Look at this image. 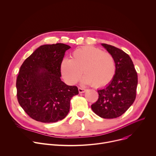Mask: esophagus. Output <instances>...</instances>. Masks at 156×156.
<instances>
[{
    "label": "esophagus",
    "mask_w": 156,
    "mask_h": 156,
    "mask_svg": "<svg viewBox=\"0 0 156 156\" xmlns=\"http://www.w3.org/2000/svg\"><path fill=\"white\" fill-rule=\"evenodd\" d=\"M78 91H79L80 93H84L86 91V89H84V88L78 87Z\"/></svg>",
    "instance_id": "1"
}]
</instances>
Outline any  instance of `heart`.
I'll return each mask as SVG.
<instances>
[{
    "label": "heart",
    "mask_w": 156,
    "mask_h": 156,
    "mask_svg": "<svg viewBox=\"0 0 156 156\" xmlns=\"http://www.w3.org/2000/svg\"><path fill=\"white\" fill-rule=\"evenodd\" d=\"M82 71L84 76L83 84L101 87L109 84L116 73V63L109 52L92 47H83L74 51L71 59L65 58L61 63L63 78L69 84H75L80 79Z\"/></svg>",
    "instance_id": "obj_1"
}]
</instances>
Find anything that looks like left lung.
Instances as JSON below:
<instances>
[{"mask_svg": "<svg viewBox=\"0 0 156 156\" xmlns=\"http://www.w3.org/2000/svg\"><path fill=\"white\" fill-rule=\"evenodd\" d=\"M112 54L116 63V73L112 81L98 90L99 98L91 105L93 112L103 119L121 116L134 102L136 95L138 75L129 56L122 50L102 44Z\"/></svg>", "mask_w": 156, "mask_h": 156, "instance_id": "obj_1", "label": "left lung"}]
</instances>
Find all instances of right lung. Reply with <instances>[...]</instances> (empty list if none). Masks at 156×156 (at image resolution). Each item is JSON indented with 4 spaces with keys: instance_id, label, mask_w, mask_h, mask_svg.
<instances>
[{
    "instance_id": "1",
    "label": "right lung",
    "mask_w": 156,
    "mask_h": 156,
    "mask_svg": "<svg viewBox=\"0 0 156 156\" xmlns=\"http://www.w3.org/2000/svg\"><path fill=\"white\" fill-rule=\"evenodd\" d=\"M71 47L62 43L41 46L21 65L16 78L17 99L33 119L53 123L63 119L70 110L76 86L61 81V63Z\"/></svg>"
}]
</instances>
